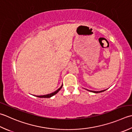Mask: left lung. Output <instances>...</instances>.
<instances>
[{"instance_id":"obj_1","label":"left lung","mask_w":132,"mask_h":132,"mask_svg":"<svg viewBox=\"0 0 132 132\" xmlns=\"http://www.w3.org/2000/svg\"><path fill=\"white\" fill-rule=\"evenodd\" d=\"M88 91H90L91 92H93V93H101V92H103L105 91L106 90H101V91H99V92H96V91H92V90H87Z\"/></svg>"}]
</instances>
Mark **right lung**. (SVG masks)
I'll list each match as a JSON object with an SVG mask.
<instances>
[{
    "mask_svg": "<svg viewBox=\"0 0 132 132\" xmlns=\"http://www.w3.org/2000/svg\"><path fill=\"white\" fill-rule=\"evenodd\" d=\"M62 87V85L59 87V88L57 90H56L55 92H54L53 93H50V94H46V95H37V97H39V98H50L51 97L53 96V95H54L55 94H56L61 89Z\"/></svg>",
    "mask_w": 132,
    "mask_h": 132,
    "instance_id": "obj_1",
    "label": "right lung"
}]
</instances>
